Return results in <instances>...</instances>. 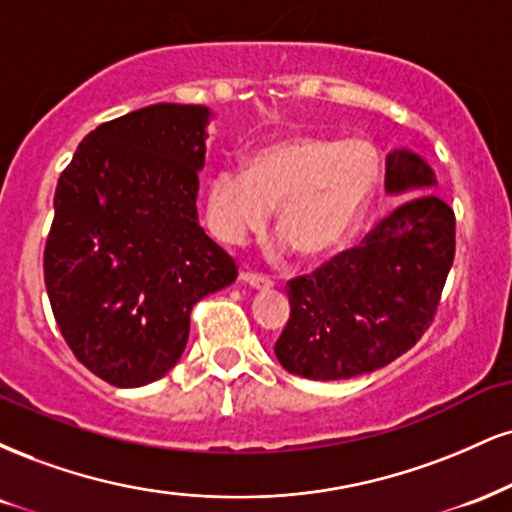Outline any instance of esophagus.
Returning a JSON list of instances; mask_svg holds the SVG:
<instances>
[{
    "label": "esophagus",
    "mask_w": 512,
    "mask_h": 512,
    "mask_svg": "<svg viewBox=\"0 0 512 512\" xmlns=\"http://www.w3.org/2000/svg\"><path fill=\"white\" fill-rule=\"evenodd\" d=\"M240 281L248 283V286H252V288H260V291H264V288H272V286H274V281L269 279V276L255 274V272H243V274H240Z\"/></svg>",
    "instance_id": "1"
}]
</instances>
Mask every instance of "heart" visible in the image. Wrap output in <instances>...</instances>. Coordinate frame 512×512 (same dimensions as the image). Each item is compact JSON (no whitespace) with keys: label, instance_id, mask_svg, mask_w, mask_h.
<instances>
[{"label":"heart","instance_id":"heart-1","mask_svg":"<svg viewBox=\"0 0 512 512\" xmlns=\"http://www.w3.org/2000/svg\"><path fill=\"white\" fill-rule=\"evenodd\" d=\"M379 183L377 150L365 140L291 135L224 164L207 183V224L214 236L240 245L267 226L276 207L281 248L322 257L346 240Z\"/></svg>","mask_w":512,"mask_h":512}]
</instances>
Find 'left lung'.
<instances>
[{
  "instance_id": "8db88e82",
  "label": "left lung",
  "mask_w": 512,
  "mask_h": 512,
  "mask_svg": "<svg viewBox=\"0 0 512 512\" xmlns=\"http://www.w3.org/2000/svg\"><path fill=\"white\" fill-rule=\"evenodd\" d=\"M432 166L412 150L386 155L389 195L434 188ZM455 255L453 209L422 190L312 276L288 283L291 319L274 353L281 367L315 381L353 379L386 367L432 324Z\"/></svg>"
}]
</instances>
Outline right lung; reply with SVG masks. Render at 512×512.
<instances>
[{
  "label": "right lung",
  "instance_id": "obj_1",
  "mask_svg": "<svg viewBox=\"0 0 512 512\" xmlns=\"http://www.w3.org/2000/svg\"><path fill=\"white\" fill-rule=\"evenodd\" d=\"M202 104H150L83 138L59 176L45 286L73 355L119 389L181 360L197 300L236 281V262L197 221Z\"/></svg>",
  "mask_w": 512,
  "mask_h": 512
}]
</instances>
